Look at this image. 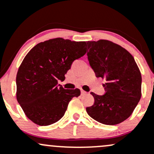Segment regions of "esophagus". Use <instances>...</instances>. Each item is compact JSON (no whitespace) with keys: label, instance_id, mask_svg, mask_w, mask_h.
Wrapping results in <instances>:
<instances>
[{"label":"esophagus","instance_id":"34e87169","mask_svg":"<svg viewBox=\"0 0 154 154\" xmlns=\"http://www.w3.org/2000/svg\"><path fill=\"white\" fill-rule=\"evenodd\" d=\"M87 92L86 91H83V90H81V94L82 95H84V94H86Z\"/></svg>","mask_w":154,"mask_h":154}]
</instances>
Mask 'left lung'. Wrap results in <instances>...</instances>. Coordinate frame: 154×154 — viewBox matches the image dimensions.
<instances>
[{
	"label": "left lung",
	"instance_id": "1",
	"mask_svg": "<svg viewBox=\"0 0 154 154\" xmlns=\"http://www.w3.org/2000/svg\"><path fill=\"white\" fill-rule=\"evenodd\" d=\"M87 56L97 77L106 80V93L97 95L86 108L97 122L114 125L129 117L141 98L142 76L134 58L119 45L107 40L87 42Z\"/></svg>",
	"mask_w": 154,
	"mask_h": 154
}]
</instances>
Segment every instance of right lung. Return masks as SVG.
Masks as SVG:
<instances>
[{
	"label": "right lung",
	"instance_id": "right-lung-1",
	"mask_svg": "<svg viewBox=\"0 0 154 154\" xmlns=\"http://www.w3.org/2000/svg\"><path fill=\"white\" fill-rule=\"evenodd\" d=\"M86 43L57 38L38 43L29 51L16 77V97L26 116L34 123L46 126L64 116L68 105L80 91L64 89L58 80L74 60L86 53Z\"/></svg>",
	"mask_w": 154,
	"mask_h": 154
}]
</instances>
